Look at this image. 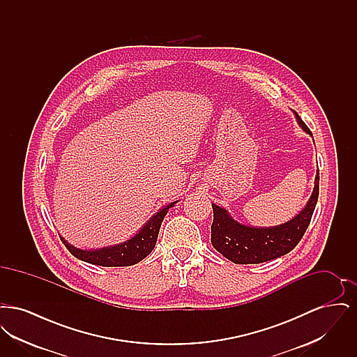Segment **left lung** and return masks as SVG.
Masks as SVG:
<instances>
[{
    "mask_svg": "<svg viewBox=\"0 0 357 357\" xmlns=\"http://www.w3.org/2000/svg\"><path fill=\"white\" fill-rule=\"evenodd\" d=\"M300 128L312 136L305 123L293 111ZM313 137V136H312ZM319 170L314 178L313 192L305 207L285 223L257 227L236 221L229 211L213 204L214 221L211 225V243L223 257L234 264H261L287 255L301 241L310 223L319 199Z\"/></svg>",
    "mask_w": 357,
    "mask_h": 357,
    "instance_id": "1",
    "label": "left lung"
}]
</instances>
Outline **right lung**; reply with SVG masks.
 <instances>
[{"instance_id": "obj_1", "label": "right lung", "mask_w": 357, "mask_h": 357, "mask_svg": "<svg viewBox=\"0 0 357 357\" xmlns=\"http://www.w3.org/2000/svg\"><path fill=\"white\" fill-rule=\"evenodd\" d=\"M178 202L179 201H174L171 204H166L165 207L159 208L158 213L153 214V217L140 227V230L136 233L135 236L116 245L104 246L99 249H80L70 245L66 238L61 236L60 238L67 246L70 255H75L76 258L85 261L88 264L107 266V268L131 266L144 259L153 252L162 222L165 220L167 211Z\"/></svg>"}]
</instances>
